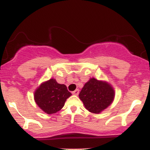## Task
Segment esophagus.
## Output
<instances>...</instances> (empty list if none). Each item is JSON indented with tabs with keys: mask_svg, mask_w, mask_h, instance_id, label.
I'll list each match as a JSON object with an SVG mask.
<instances>
[{
	"mask_svg": "<svg viewBox=\"0 0 150 150\" xmlns=\"http://www.w3.org/2000/svg\"><path fill=\"white\" fill-rule=\"evenodd\" d=\"M72 94H74V95H78L79 90H78V89H75V91H73V92H72Z\"/></svg>",
	"mask_w": 150,
	"mask_h": 150,
	"instance_id": "obj_1",
	"label": "esophagus"
}]
</instances>
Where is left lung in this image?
Masks as SVG:
<instances>
[{"mask_svg": "<svg viewBox=\"0 0 150 150\" xmlns=\"http://www.w3.org/2000/svg\"><path fill=\"white\" fill-rule=\"evenodd\" d=\"M80 100L89 112L99 113L112 104L115 91L106 81L89 79L79 94Z\"/></svg>", "mask_w": 150, "mask_h": 150, "instance_id": "8db88e82", "label": "left lung"}]
</instances>
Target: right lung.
Returning a JSON list of instances; mask_svg holds the SVG:
<instances>
[{
  "mask_svg": "<svg viewBox=\"0 0 150 150\" xmlns=\"http://www.w3.org/2000/svg\"><path fill=\"white\" fill-rule=\"evenodd\" d=\"M72 94L65 85L58 84L56 79L42 82L34 91L36 104L47 114L58 112L64 106L65 102Z\"/></svg>",
  "mask_w": 150,
  "mask_h": 150,
  "instance_id": "obj_1",
  "label": "right lung"
}]
</instances>
